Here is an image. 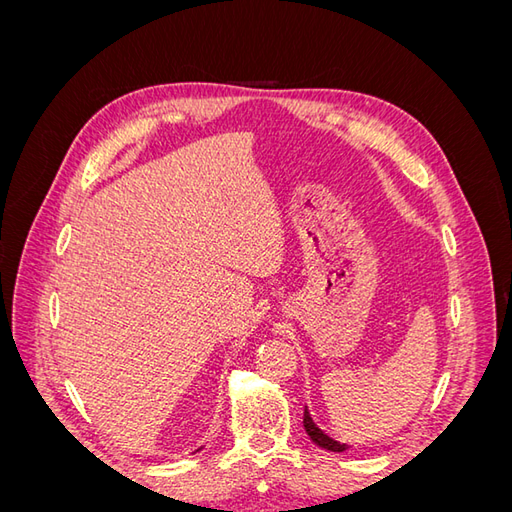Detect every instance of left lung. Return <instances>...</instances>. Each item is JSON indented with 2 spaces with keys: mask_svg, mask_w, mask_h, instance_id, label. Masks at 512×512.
Segmentation results:
<instances>
[{
  "mask_svg": "<svg viewBox=\"0 0 512 512\" xmlns=\"http://www.w3.org/2000/svg\"><path fill=\"white\" fill-rule=\"evenodd\" d=\"M303 427H305V431H307V436L312 438V442H316V444L322 446V448H327V451L344 453V451H348V448H350L348 444H342V442L333 440L331 436H327V433H324V431L314 423V418H312V414H309L307 406H305V412H303Z\"/></svg>",
  "mask_w": 512,
  "mask_h": 512,
  "instance_id": "8db88e82",
  "label": "left lung"
}]
</instances>
